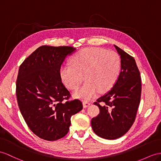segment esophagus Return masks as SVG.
<instances>
[{
	"label": "esophagus",
	"mask_w": 161,
	"mask_h": 161,
	"mask_svg": "<svg viewBox=\"0 0 161 161\" xmlns=\"http://www.w3.org/2000/svg\"><path fill=\"white\" fill-rule=\"evenodd\" d=\"M90 103H88V102L84 101V102L83 103V106H84V108H88V106H90Z\"/></svg>",
	"instance_id": "34e87169"
}]
</instances>
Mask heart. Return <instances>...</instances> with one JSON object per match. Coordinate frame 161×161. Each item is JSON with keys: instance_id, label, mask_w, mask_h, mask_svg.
Returning a JSON list of instances; mask_svg holds the SVG:
<instances>
[{"instance_id": "b5f03b06", "label": "heart", "mask_w": 161, "mask_h": 161, "mask_svg": "<svg viewBox=\"0 0 161 161\" xmlns=\"http://www.w3.org/2000/svg\"><path fill=\"white\" fill-rule=\"evenodd\" d=\"M60 70L63 84L69 90H75L84 79L85 84L75 93L77 98L91 100L98 92L105 93L113 88L120 76L122 63L118 53L92 47L81 49Z\"/></svg>"}]
</instances>
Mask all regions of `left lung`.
<instances>
[{
    "mask_svg": "<svg viewBox=\"0 0 161 161\" xmlns=\"http://www.w3.org/2000/svg\"><path fill=\"white\" fill-rule=\"evenodd\" d=\"M114 46L121 58L120 76L111 90L94 103L100 112L91 120L94 133L106 139H118L130 129L135 120L142 92L141 76L134 58Z\"/></svg>",
    "mask_w": 161,
    "mask_h": 161,
    "instance_id": "1",
    "label": "left lung"
}]
</instances>
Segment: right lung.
Returning <instances> with one entry per match:
<instances>
[{"instance_id":"1","label":"right lung","mask_w":161,"mask_h":161,"mask_svg":"<svg viewBox=\"0 0 161 161\" xmlns=\"http://www.w3.org/2000/svg\"><path fill=\"white\" fill-rule=\"evenodd\" d=\"M75 50L71 46L43 45L19 66L16 97L28 126L39 137L56 141L67 134L71 117L83 108L62 82L61 65Z\"/></svg>"}]
</instances>
